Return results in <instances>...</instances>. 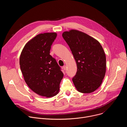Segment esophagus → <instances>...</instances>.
<instances>
[{
  "label": "esophagus",
  "instance_id": "34e87169",
  "mask_svg": "<svg viewBox=\"0 0 127 127\" xmlns=\"http://www.w3.org/2000/svg\"><path fill=\"white\" fill-rule=\"evenodd\" d=\"M63 69L65 71V70H66V65L63 66Z\"/></svg>",
  "mask_w": 127,
  "mask_h": 127
}]
</instances>
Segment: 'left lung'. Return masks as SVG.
Listing matches in <instances>:
<instances>
[{
	"mask_svg": "<svg viewBox=\"0 0 127 127\" xmlns=\"http://www.w3.org/2000/svg\"><path fill=\"white\" fill-rule=\"evenodd\" d=\"M62 37L68 45L77 64L72 81L78 92L89 94L101 85L106 71V57L100 44L83 32L72 30Z\"/></svg>",
	"mask_w": 127,
	"mask_h": 127,
	"instance_id": "left-lung-1",
	"label": "left lung"
}]
</instances>
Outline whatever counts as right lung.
I'll return each instance as SVG.
<instances>
[{"label": "right lung", "mask_w": 127, "mask_h": 127, "mask_svg": "<svg viewBox=\"0 0 127 127\" xmlns=\"http://www.w3.org/2000/svg\"><path fill=\"white\" fill-rule=\"evenodd\" d=\"M56 32L41 33L25 46L20 65L28 86L37 94L47 97L56 95L59 91L63 73L55 58L50 54Z\"/></svg>", "instance_id": "1"}]
</instances>
